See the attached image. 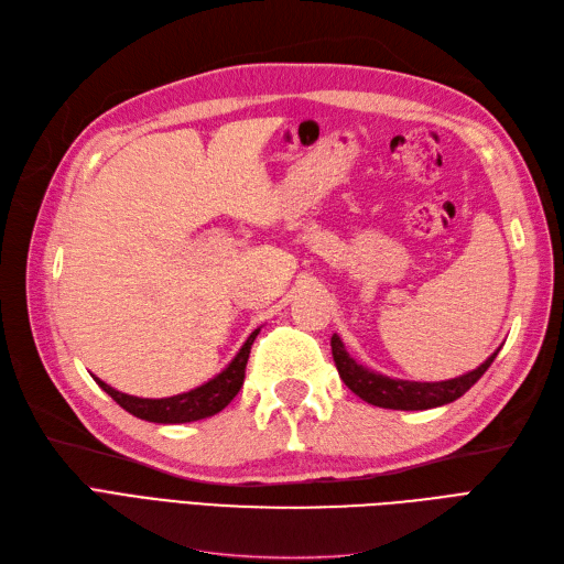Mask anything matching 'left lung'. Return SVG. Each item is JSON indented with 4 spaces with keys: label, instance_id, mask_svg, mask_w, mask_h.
Instances as JSON below:
<instances>
[{
    "label": "left lung",
    "instance_id": "8db88e82",
    "mask_svg": "<svg viewBox=\"0 0 564 564\" xmlns=\"http://www.w3.org/2000/svg\"><path fill=\"white\" fill-rule=\"evenodd\" d=\"M499 350H494L480 367L464 373V377H456L449 381L421 383V381L390 379L379 371L357 365L348 355L344 340H340L336 334L332 336V355L338 369V377L344 379V383L355 392V395L373 406L402 409V412H419V409H433V406H442L458 400L466 390H470V386L480 381V377L489 369Z\"/></svg>",
    "mask_w": 564,
    "mask_h": 564
}]
</instances>
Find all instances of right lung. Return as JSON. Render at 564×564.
Listing matches in <instances>:
<instances>
[{"label": "right lung", "mask_w": 564, "mask_h": 564, "mask_svg": "<svg viewBox=\"0 0 564 564\" xmlns=\"http://www.w3.org/2000/svg\"><path fill=\"white\" fill-rule=\"evenodd\" d=\"M261 329H253L249 334V338L245 340V346L240 348L230 365L216 373L214 379H209L207 383H202L193 390L181 392V395H172V398H160V400H150V398H133L127 395V392H119L115 388H110L106 381H100L98 377H94V381L104 388L108 395L127 409L129 414H133L135 419L143 421H152V423H191V421H199L218 414L220 409H226L232 398L240 392L242 383H245V369H247V360L249 352L253 346V338L259 336Z\"/></svg>", "instance_id": "add662e5"}]
</instances>
